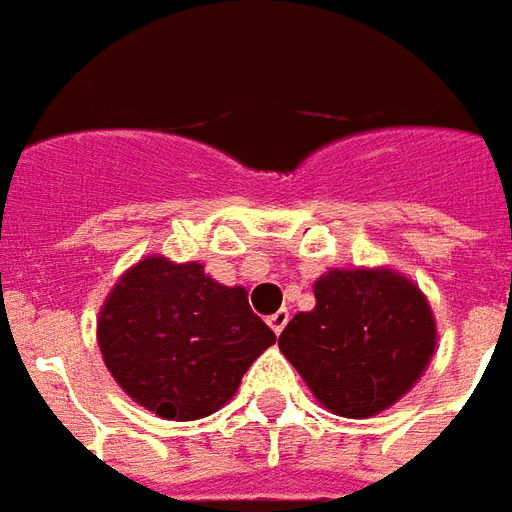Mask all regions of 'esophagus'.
Here are the masks:
<instances>
[{
    "instance_id": "esophagus-1",
    "label": "esophagus",
    "mask_w": 512,
    "mask_h": 512,
    "mask_svg": "<svg viewBox=\"0 0 512 512\" xmlns=\"http://www.w3.org/2000/svg\"><path fill=\"white\" fill-rule=\"evenodd\" d=\"M288 318H291V313H288V310L282 307V310H277V313H271V316H268V327H271V330L280 335V332L285 330V324H288Z\"/></svg>"
}]
</instances>
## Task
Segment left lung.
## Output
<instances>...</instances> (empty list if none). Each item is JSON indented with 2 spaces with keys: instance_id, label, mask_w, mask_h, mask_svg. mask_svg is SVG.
Segmentation results:
<instances>
[{
  "instance_id": "obj_1",
  "label": "left lung",
  "mask_w": 512,
  "mask_h": 512,
  "mask_svg": "<svg viewBox=\"0 0 512 512\" xmlns=\"http://www.w3.org/2000/svg\"><path fill=\"white\" fill-rule=\"evenodd\" d=\"M313 293L316 307L282 330V355L335 416L368 418L396 405L435 355L427 296L385 266L330 268Z\"/></svg>"
}]
</instances>
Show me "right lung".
Listing matches in <instances>:
<instances>
[{
  "instance_id": "right-lung-1",
  "label": "right lung",
  "mask_w": 512,
  "mask_h": 512,
  "mask_svg": "<svg viewBox=\"0 0 512 512\" xmlns=\"http://www.w3.org/2000/svg\"><path fill=\"white\" fill-rule=\"evenodd\" d=\"M274 341L246 288L221 285L196 260L163 255L127 268L96 321V343L121 391L169 421L221 410Z\"/></svg>"
}]
</instances>
